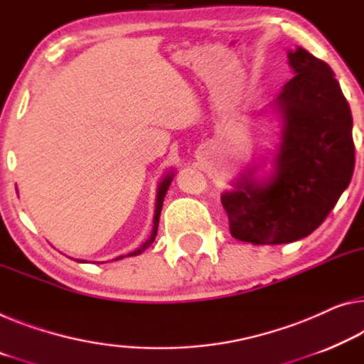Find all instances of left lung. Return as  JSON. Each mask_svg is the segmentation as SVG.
<instances>
[{
    "instance_id": "8db88e82",
    "label": "left lung",
    "mask_w": 364,
    "mask_h": 364,
    "mask_svg": "<svg viewBox=\"0 0 364 364\" xmlns=\"http://www.w3.org/2000/svg\"><path fill=\"white\" fill-rule=\"evenodd\" d=\"M296 75L277 97L283 136L268 181L242 176L223 193L232 237L288 244L322 225L355 169L350 105L326 61L304 48L288 53Z\"/></svg>"
}]
</instances>
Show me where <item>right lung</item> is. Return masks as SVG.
<instances>
[{
	"label": "right lung",
	"instance_id": "obj_1",
	"mask_svg": "<svg viewBox=\"0 0 364 364\" xmlns=\"http://www.w3.org/2000/svg\"><path fill=\"white\" fill-rule=\"evenodd\" d=\"M172 177H174V174H167L164 178H163V182L159 183V188H158V195H156V211H154V226H153V232H151V236H149V239L146 240V242H144L141 247L139 249H136L135 252H130L128 254V257H132V255H139L141 252H144V250H146L151 244L154 242V239H156V234H158V226H159V216H161V210H163V201H164V197H166V193H167V188H169V186H171V182H172ZM119 259H124V255L122 257H117V260ZM81 262V260H80Z\"/></svg>",
	"mask_w": 364,
	"mask_h": 364
}]
</instances>
